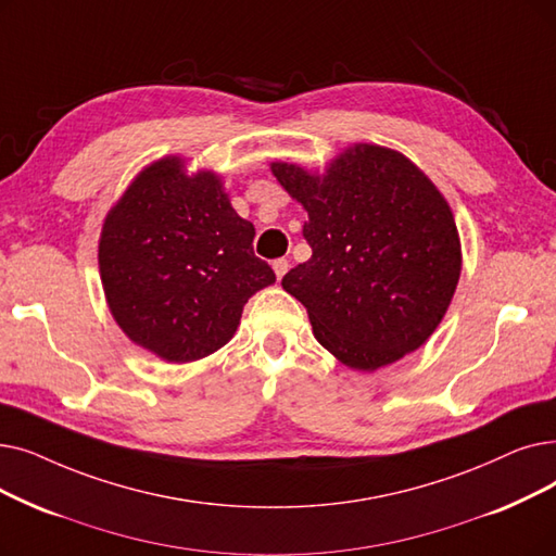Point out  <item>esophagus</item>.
<instances>
[{
  "mask_svg": "<svg viewBox=\"0 0 556 556\" xmlns=\"http://www.w3.org/2000/svg\"><path fill=\"white\" fill-rule=\"evenodd\" d=\"M273 270H275L277 279H281V277L288 273V261H286V258H277V261H273Z\"/></svg>",
  "mask_w": 556,
  "mask_h": 556,
  "instance_id": "esophagus-1",
  "label": "esophagus"
}]
</instances>
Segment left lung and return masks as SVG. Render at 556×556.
Wrapping results in <instances>:
<instances>
[{
  "instance_id": "left-lung-1",
  "label": "left lung",
  "mask_w": 556,
  "mask_h": 556,
  "mask_svg": "<svg viewBox=\"0 0 556 556\" xmlns=\"http://www.w3.org/2000/svg\"><path fill=\"white\" fill-rule=\"evenodd\" d=\"M308 213L311 258L281 279L313 336L341 364L372 372L433 333L462 275V243L441 190L404 154L356 142L325 175L270 165Z\"/></svg>"
}]
</instances>
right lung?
<instances>
[{
    "label": "right lung",
    "mask_w": 556,
    "mask_h": 556,
    "mask_svg": "<svg viewBox=\"0 0 556 556\" xmlns=\"http://www.w3.org/2000/svg\"><path fill=\"white\" fill-rule=\"evenodd\" d=\"M254 233L215 173L186 175L179 156L144 167L100 236L102 286L119 329L167 364L227 345L248 300L275 283L254 256Z\"/></svg>",
    "instance_id": "obj_1"
}]
</instances>
